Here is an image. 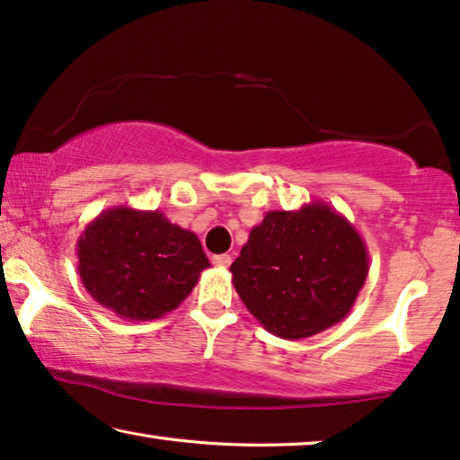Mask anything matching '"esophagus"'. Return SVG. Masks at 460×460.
I'll list each match as a JSON object with an SVG mask.
<instances>
[{"label": "esophagus", "mask_w": 460, "mask_h": 460, "mask_svg": "<svg viewBox=\"0 0 460 460\" xmlns=\"http://www.w3.org/2000/svg\"><path fill=\"white\" fill-rule=\"evenodd\" d=\"M211 261H214V265H217V268H228V265L232 263V257L230 255H214L211 257Z\"/></svg>", "instance_id": "esophagus-1"}]
</instances>
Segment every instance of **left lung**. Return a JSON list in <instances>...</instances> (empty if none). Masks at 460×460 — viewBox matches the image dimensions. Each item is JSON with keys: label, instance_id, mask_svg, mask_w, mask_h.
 Returning a JSON list of instances; mask_svg holds the SVG:
<instances>
[{"label": "left lung", "instance_id": "obj_1", "mask_svg": "<svg viewBox=\"0 0 460 460\" xmlns=\"http://www.w3.org/2000/svg\"><path fill=\"white\" fill-rule=\"evenodd\" d=\"M232 284L259 323L301 341L349 315L369 274L355 226L328 203L268 211L230 265Z\"/></svg>", "mask_w": 460, "mask_h": 460}]
</instances>
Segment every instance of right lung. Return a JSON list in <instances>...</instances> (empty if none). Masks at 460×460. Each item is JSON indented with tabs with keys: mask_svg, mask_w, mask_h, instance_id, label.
Segmentation results:
<instances>
[{
	"mask_svg": "<svg viewBox=\"0 0 460 460\" xmlns=\"http://www.w3.org/2000/svg\"><path fill=\"white\" fill-rule=\"evenodd\" d=\"M78 274L102 307L128 322L174 311L209 268L195 232L162 211L105 209L76 241Z\"/></svg>",
	"mask_w": 460,
	"mask_h": 460,
	"instance_id": "right-lung-1",
	"label": "right lung"
}]
</instances>
